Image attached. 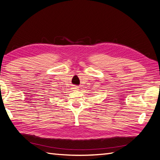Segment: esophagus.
<instances>
[{"mask_svg": "<svg viewBox=\"0 0 160 160\" xmlns=\"http://www.w3.org/2000/svg\"><path fill=\"white\" fill-rule=\"evenodd\" d=\"M73 89H74V90H76V89H78V87H73Z\"/></svg>", "mask_w": 160, "mask_h": 160, "instance_id": "obj_1", "label": "esophagus"}]
</instances>
